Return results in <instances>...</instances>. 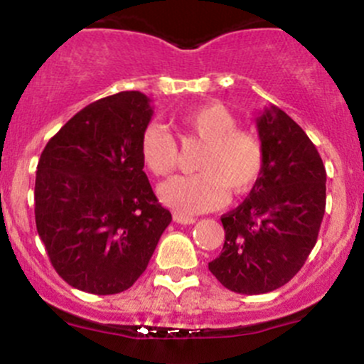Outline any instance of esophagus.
<instances>
[{
	"label": "esophagus",
	"mask_w": 364,
	"mask_h": 364,
	"mask_svg": "<svg viewBox=\"0 0 364 364\" xmlns=\"http://www.w3.org/2000/svg\"><path fill=\"white\" fill-rule=\"evenodd\" d=\"M174 221L176 223H181V225H193L197 220H195L193 216H186V214L174 213Z\"/></svg>",
	"instance_id": "esophagus-1"
}]
</instances>
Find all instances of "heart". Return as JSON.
I'll use <instances>...</instances> for the list:
<instances>
[{"mask_svg": "<svg viewBox=\"0 0 364 364\" xmlns=\"http://www.w3.org/2000/svg\"><path fill=\"white\" fill-rule=\"evenodd\" d=\"M188 136L202 141L204 150L197 160L200 172L178 176L159 188L164 204L183 214L211 211L230 195L246 193L263 172L265 151L259 137L237 129L235 114L220 102L198 106L179 117ZM141 156L155 176H169L178 166L174 137L162 125H148L141 136Z\"/></svg>", "mask_w": 364, "mask_h": 364, "instance_id": "obj_1", "label": "heart"}]
</instances>
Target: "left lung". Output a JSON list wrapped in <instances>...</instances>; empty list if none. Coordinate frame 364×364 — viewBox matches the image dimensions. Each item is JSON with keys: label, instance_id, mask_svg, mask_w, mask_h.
I'll return each mask as SVG.
<instances>
[{"label": "left lung", "instance_id": "left-lung-1", "mask_svg": "<svg viewBox=\"0 0 364 364\" xmlns=\"http://www.w3.org/2000/svg\"><path fill=\"white\" fill-rule=\"evenodd\" d=\"M265 151L250 197L221 216L225 244L209 270L225 288L262 294L291 281L316 246L326 169L304 129L277 106L256 118Z\"/></svg>", "mask_w": 364, "mask_h": 364}]
</instances>
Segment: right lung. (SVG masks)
I'll use <instances>...</instances> for the list:
<instances>
[{
    "label": "right lung",
    "mask_w": 364,
    "mask_h": 364,
    "mask_svg": "<svg viewBox=\"0 0 364 364\" xmlns=\"http://www.w3.org/2000/svg\"><path fill=\"white\" fill-rule=\"evenodd\" d=\"M151 114L146 95L118 92L76 113L41 151L36 230L55 272L80 291L131 288L171 223L143 171Z\"/></svg>",
    "instance_id": "right-lung-1"
}]
</instances>
